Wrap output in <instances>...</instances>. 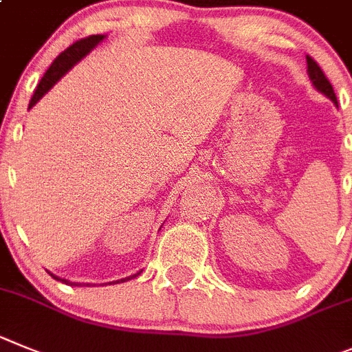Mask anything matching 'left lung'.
I'll use <instances>...</instances> for the list:
<instances>
[{"label": "left lung", "mask_w": 352, "mask_h": 352, "mask_svg": "<svg viewBox=\"0 0 352 352\" xmlns=\"http://www.w3.org/2000/svg\"><path fill=\"white\" fill-rule=\"evenodd\" d=\"M307 68H309L307 72H309V77H310V80H312V84H314L316 89L321 91L324 96L330 98L335 105H337V96H335V91H333V87H331L330 80L326 78V75H324V72L321 69V66H319L314 59L310 58V56H307Z\"/></svg>", "instance_id": "left-lung-1"}]
</instances>
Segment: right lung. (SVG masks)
<instances>
[{
  "label": "right lung",
  "mask_w": 352,
  "mask_h": 352,
  "mask_svg": "<svg viewBox=\"0 0 352 352\" xmlns=\"http://www.w3.org/2000/svg\"><path fill=\"white\" fill-rule=\"evenodd\" d=\"M103 38H105L103 34H91V36L80 38V40H77L75 43H72L68 49L63 50L58 58L54 59V63L50 65V68L47 69L45 74H43L40 84L36 85V89H34L33 96H31L30 109L34 105V103H36L38 100H40V98L43 96V94L47 93V91L50 89V87H52L54 84H56V82L59 80V78L63 77V75L66 74V72H68L69 68H72V66L75 65V63L80 61V59L84 58L87 52H91V50H93L94 47H96L98 43L101 42V40H103ZM138 274H140V272H138ZM138 274L131 275V277L121 278V283H124V280H129V278H133V277H137ZM50 275H52V274H50ZM52 277H54V275H52ZM54 278H58V277H54ZM58 280H63V283L68 284V280H65V278H58ZM117 283H119V280H117ZM75 286H82V284H75ZM87 286H89V284H87Z\"/></svg>",
  "instance_id": "obj_1"
}]
</instances>
